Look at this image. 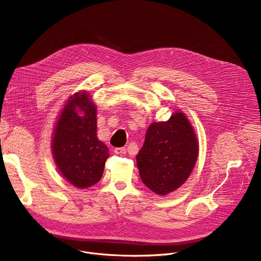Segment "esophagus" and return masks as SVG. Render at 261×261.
Here are the masks:
<instances>
[{"label": "esophagus", "instance_id": "1", "mask_svg": "<svg viewBox=\"0 0 261 261\" xmlns=\"http://www.w3.org/2000/svg\"><path fill=\"white\" fill-rule=\"evenodd\" d=\"M114 152H115L117 155H124V154H126L127 150H126V147H116Z\"/></svg>", "mask_w": 261, "mask_h": 261}]
</instances>
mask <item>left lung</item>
Listing matches in <instances>:
<instances>
[{"label": "left lung", "instance_id": "8db88e82", "mask_svg": "<svg viewBox=\"0 0 261 261\" xmlns=\"http://www.w3.org/2000/svg\"><path fill=\"white\" fill-rule=\"evenodd\" d=\"M198 157L195 131L185 114L152 123L136 156L141 180L153 192L166 195L187 180Z\"/></svg>", "mask_w": 261, "mask_h": 261}]
</instances>
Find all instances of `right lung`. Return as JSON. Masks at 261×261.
<instances>
[{
  "mask_svg": "<svg viewBox=\"0 0 261 261\" xmlns=\"http://www.w3.org/2000/svg\"><path fill=\"white\" fill-rule=\"evenodd\" d=\"M97 109L87 92L71 96L57 121L53 155L62 175L76 188L86 189L100 180L108 147L97 138Z\"/></svg>",
  "mask_w": 261,
  "mask_h": 261,
  "instance_id": "add662e5",
  "label": "right lung"
}]
</instances>
